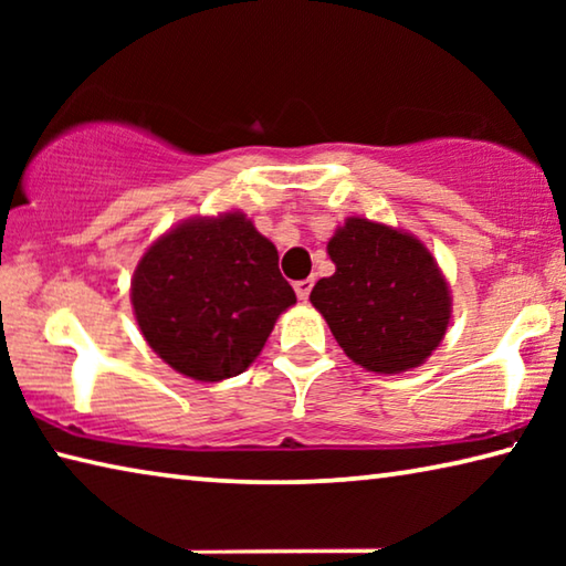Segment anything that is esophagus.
<instances>
[{
  "label": "esophagus",
  "instance_id": "34e87169",
  "mask_svg": "<svg viewBox=\"0 0 566 566\" xmlns=\"http://www.w3.org/2000/svg\"><path fill=\"white\" fill-rule=\"evenodd\" d=\"M312 286H314V280H300V282H294V292H296V296H300L302 302H306V300H310Z\"/></svg>",
  "mask_w": 566,
  "mask_h": 566
}]
</instances>
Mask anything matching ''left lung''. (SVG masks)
I'll return each instance as SVG.
<instances>
[{"label": "left lung", "instance_id": "obj_1", "mask_svg": "<svg viewBox=\"0 0 566 566\" xmlns=\"http://www.w3.org/2000/svg\"><path fill=\"white\" fill-rule=\"evenodd\" d=\"M334 262L310 294L339 347L359 367L399 375L444 339L452 296L429 249L409 232L349 217L327 242Z\"/></svg>", "mask_w": 566, "mask_h": 566}]
</instances>
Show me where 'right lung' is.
I'll return each instance as SVG.
<instances>
[{
  "mask_svg": "<svg viewBox=\"0 0 566 566\" xmlns=\"http://www.w3.org/2000/svg\"><path fill=\"white\" fill-rule=\"evenodd\" d=\"M294 302L276 247L242 212L169 229L132 276L134 317L147 344L197 381L242 375Z\"/></svg>",
  "mask_w": 566,
  "mask_h": 566,
  "instance_id": "1",
  "label": "right lung"
}]
</instances>
